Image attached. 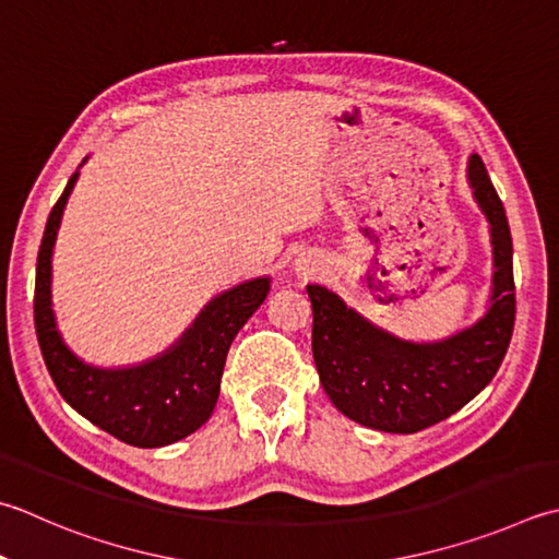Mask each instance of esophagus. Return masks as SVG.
<instances>
[{"label": "esophagus", "instance_id": "obj_1", "mask_svg": "<svg viewBox=\"0 0 559 559\" xmlns=\"http://www.w3.org/2000/svg\"><path fill=\"white\" fill-rule=\"evenodd\" d=\"M320 269H322V264L312 254H300L298 259H295V273L302 278H312Z\"/></svg>", "mask_w": 559, "mask_h": 559}]
</instances>
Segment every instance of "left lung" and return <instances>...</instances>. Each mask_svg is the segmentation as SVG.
<instances>
[{
	"instance_id": "1",
	"label": "left lung",
	"mask_w": 559,
	"mask_h": 559,
	"mask_svg": "<svg viewBox=\"0 0 559 559\" xmlns=\"http://www.w3.org/2000/svg\"><path fill=\"white\" fill-rule=\"evenodd\" d=\"M467 181L489 223L495 276L485 317L441 342H409L366 320L336 293L308 286L312 356L326 395L368 429L414 433L451 417L497 376L516 320L509 221L485 162L473 155Z\"/></svg>"
}]
</instances>
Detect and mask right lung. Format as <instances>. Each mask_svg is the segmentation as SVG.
Instances as JSON below:
<instances>
[{"label": "right lung", "mask_w": 559, "mask_h": 559, "mask_svg": "<svg viewBox=\"0 0 559 559\" xmlns=\"http://www.w3.org/2000/svg\"><path fill=\"white\" fill-rule=\"evenodd\" d=\"M76 177L80 171L72 174L52 205L38 249L33 320L43 360L64 402L118 441L138 448L181 441L211 419L229 344L266 300L271 278H251L217 295L177 344L145 364L128 368L84 364L62 342L50 300L52 247Z\"/></svg>", "instance_id": "obj_1"}]
</instances>
